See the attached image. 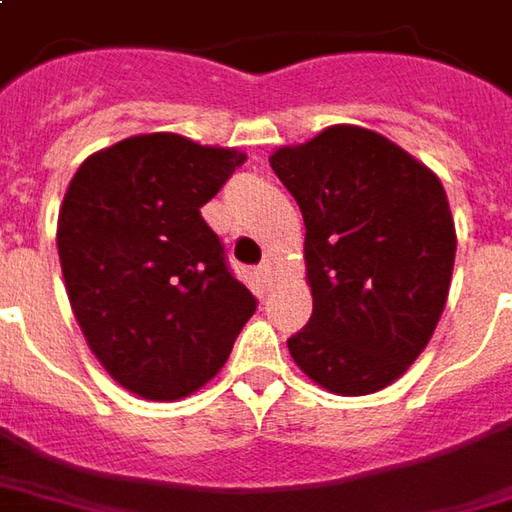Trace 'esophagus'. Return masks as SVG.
<instances>
[{
	"label": "esophagus",
	"mask_w": 512,
	"mask_h": 512,
	"mask_svg": "<svg viewBox=\"0 0 512 512\" xmlns=\"http://www.w3.org/2000/svg\"><path fill=\"white\" fill-rule=\"evenodd\" d=\"M256 276H259L262 284H267V279H270V262L259 264V267H256Z\"/></svg>",
	"instance_id": "1"
}]
</instances>
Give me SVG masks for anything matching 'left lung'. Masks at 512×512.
I'll return each instance as SVG.
<instances>
[{
    "label": "left lung",
    "instance_id": "8db88e82",
    "mask_svg": "<svg viewBox=\"0 0 512 512\" xmlns=\"http://www.w3.org/2000/svg\"><path fill=\"white\" fill-rule=\"evenodd\" d=\"M307 225V327L290 355L318 386L358 397L386 389L440 321L456 231L442 183L392 140L332 126L270 157Z\"/></svg>",
    "mask_w": 512,
    "mask_h": 512
}]
</instances>
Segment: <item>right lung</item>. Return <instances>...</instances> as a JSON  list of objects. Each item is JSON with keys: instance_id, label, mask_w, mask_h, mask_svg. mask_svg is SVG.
Segmentation results:
<instances>
[{"instance_id": "obj_1", "label": "right lung", "mask_w": 512, "mask_h": 512, "mask_svg": "<svg viewBox=\"0 0 512 512\" xmlns=\"http://www.w3.org/2000/svg\"><path fill=\"white\" fill-rule=\"evenodd\" d=\"M245 154L137 135L87 157L58 214V259L95 358L146 400L197 392L222 369L256 296L200 208Z\"/></svg>"}]
</instances>
